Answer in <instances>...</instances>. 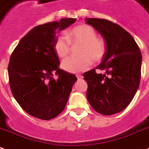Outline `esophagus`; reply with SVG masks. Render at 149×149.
Listing matches in <instances>:
<instances>
[{
    "label": "esophagus",
    "mask_w": 149,
    "mask_h": 149,
    "mask_svg": "<svg viewBox=\"0 0 149 149\" xmlns=\"http://www.w3.org/2000/svg\"><path fill=\"white\" fill-rule=\"evenodd\" d=\"M77 80H82V78H83V77H82V76H81V75H77Z\"/></svg>",
    "instance_id": "obj_1"
}]
</instances>
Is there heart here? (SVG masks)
<instances>
[{
    "instance_id": "b5f03b06",
    "label": "heart",
    "mask_w": 149,
    "mask_h": 149,
    "mask_svg": "<svg viewBox=\"0 0 149 149\" xmlns=\"http://www.w3.org/2000/svg\"><path fill=\"white\" fill-rule=\"evenodd\" d=\"M65 36L57 37L54 48L56 54L63 58L70 50V44L81 45L79 50V58L69 57L62 61L64 70L71 73H77L89 69L91 61L93 63L100 62L105 57L107 45L103 39L97 38L95 30L89 25L82 24L67 31Z\"/></svg>"
}]
</instances>
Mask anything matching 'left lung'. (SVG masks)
<instances>
[{
	"label": "left lung",
	"mask_w": 149,
	"mask_h": 149,
	"mask_svg": "<svg viewBox=\"0 0 149 149\" xmlns=\"http://www.w3.org/2000/svg\"><path fill=\"white\" fill-rule=\"evenodd\" d=\"M102 35L107 53L95 69L84 73L88 83L87 99L92 108L103 115H112L123 111L133 100L139 88L141 53L130 33L121 26L105 19L86 18Z\"/></svg>",
	"instance_id": "obj_1"
}]
</instances>
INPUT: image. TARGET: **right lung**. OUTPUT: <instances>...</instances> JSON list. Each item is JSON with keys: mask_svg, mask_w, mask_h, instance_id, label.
Wrapping results in <instances>:
<instances>
[{"mask_svg": "<svg viewBox=\"0 0 149 149\" xmlns=\"http://www.w3.org/2000/svg\"><path fill=\"white\" fill-rule=\"evenodd\" d=\"M76 20L63 18L34 27L21 38L10 57V88L19 106L31 116L52 119L65 107L77 79L59 68L54 45L57 33ZM54 74L58 79L52 77Z\"/></svg>", "mask_w": 149, "mask_h": 149, "instance_id": "obj_1", "label": "right lung"}]
</instances>
